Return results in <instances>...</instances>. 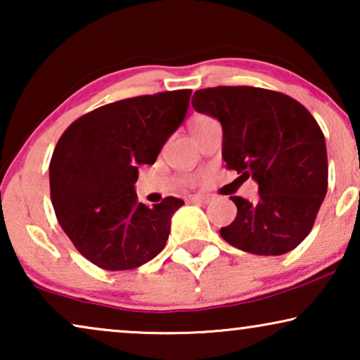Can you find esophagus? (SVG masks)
Segmentation results:
<instances>
[{"instance_id":"1","label":"esophagus","mask_w":360,"mask_h":360,"mask_svg":"<svg viewBox=\"0 0 360 360\" xmlns=\"http://www.w3.org/2000/svg\"><path fill=\"white\" fill-rule=\"evenodd\" d=\"M188 201H191V203H210L211 198L208 195H191Z\"/></svg>"}]
</instances>
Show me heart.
<instances>
[{
    "instance_id": "obj_1",
    "label": "heart",
    "mask_w": 360,
    "mask_h": 360,
    "mask_svg": "<svg viewBox=\"0 0 360 360\" xmlns=\"http://www.w3.org/2000/svg\"><path fill=\"white\" fill-rule=\"evenodd\" d=\"M210 120H211V117H208V116H195L193 120L190 121V131H195L196 127L201 126V124H203V122L210 121Z\"/></svg>"
}]
</instances>
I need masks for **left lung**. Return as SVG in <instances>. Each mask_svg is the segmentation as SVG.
I'll return each mask as SVG.
<instances>
[{"label": "left lung", "instance_id": "1", "mask_svg": "<svg viewBox=\"0 0 360 360\" xmlns=\"http://www.w3.org/2000/svg\"><path fill=\"white\" fill-rule=\"evenodd\" d=\"M191 105L223 126L226 169L259 184V200L231 196L236 219L221 238L244 252L282 255L313 229L328 191L323 131L302 103L255 86L195 91Z\"/></svg>", "mask_w": 360, "mask_h": 360}]
</instances>
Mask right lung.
Returning a JSON list of instances; mask_svg holds the SVG:
<instances>
[{
    "mask_svg": "<svg viewBox=\"0 0 360 360\" xmlns=\"http://www.w3.org/2000/svg\"><path fill=\"white\" fill-rule=\"evenodd\" d=\"M191 90L126 98L83 115L53 149L49 176L53 211L78 252L100 269L131 270L165 248L184 200L149 208L134 191L137 170L154 164L184 122Z\"/></svg>",
    "mask_w": 360,
    "mask_h": 360,
    "instance_id": "1",
    "label": "right lung"
}]
</instances>
